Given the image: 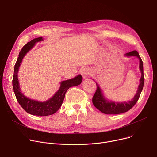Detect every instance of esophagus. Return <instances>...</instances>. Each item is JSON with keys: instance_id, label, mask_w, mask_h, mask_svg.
Listing matches in <instances>:
<instances>
[{"instance_id": "esophagus-1", "label": "esophagus", "mask_w": 157, "mask_h": 157, "mask_svg": "<svg viewBox=\"0 0 157 157\" xmlns=\"http://www.w3.org/2000/svg\"><path fill=\"white\" fill-rule=\"evenodd\" d=\"M89 73H90V70L88 68H83L82 69L81 71V74L83 78H86L88 76Z\"/></svg>"}]
</instances>
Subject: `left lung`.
<instances>
[{
  "label": "left lung",
  "mask_w": 157,
  "mask_h": 157,
  "mask_svg": "<svg viewBox=\"0 0 157 157\" xmlns=\"http://www.w3.org/2000/svg\"><path fill=\"white\" fill-rule=\"evenodd\" d=\"M127 56H137L139 60V69L141 72V77L140 78V84L138 86V89L136 94L131 101L124 102H115L109 101L104 97L102 90L99 86L96 83L97 90L92 98V102L94 105L97 109L104 114H117L123 113H125L130 110L137 102L139 96L143 90L144 77L143 73V63L140 57L138 52L136 50L127 53L125 54Z\"/></svg>",
  "instance_id": "1"
}]
</instances>
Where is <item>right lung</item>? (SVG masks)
<instances>
[{"label":"right lung","mask_w":157,"mask_h":157,"mask_svg":"<svg viewBox=\"0 0 157 157\" xmlns=\"http://www.w3.org/2000/svg\"><path fill=\"white\" fill-rule=\"evenodd\" d=\"M41 40H43L42 37L34 39L30 42H28L22 48L14 65L13 86L16 99H17L18 103L25 111L32 115L45 117L53 114L59 109L63 101L65 93L67 91V90L72 86H75L80 85L83 78H82L81 75H78L72 79L62 81L60 83L59 90L52 98L46 102H39L35 100H32L31 98L25 96L21 92L19 85L18 78L19 67L25 55L35 46L36 43Z\"/></svg>","instance_id":"1"}]
</instances>
